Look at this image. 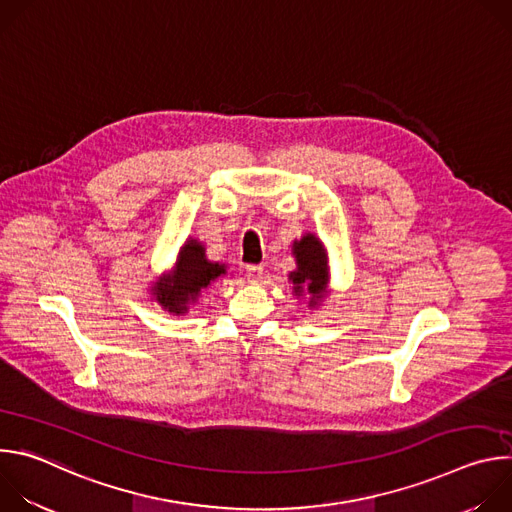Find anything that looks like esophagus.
<instances>
[{"instance_id": "34e87169", "label": "esophagus", "mask_w": 512, "mask_h": 512, "mask_svg": "<svg viewBox=\"0 0 512 512\" xmlns=\"http://www.w3.org/2000/svg\"><path fill=\"white\" fill-rule=\"evenodd\" d=\"M245 275H247V279H249L251 283H257V281L261 279V275H263V267H261V265H249V267L245 269Z\"/></svg>"}]
</instances>
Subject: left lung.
Instances as JSON below:
<instances>
[{
  "label": "left lung",
  "mask_w": 512,
  "mask_h": 512,
  "mask_svg": "<svg viewBox=\"0 0 512 512\" xmlns=\"http://www.w3.org/2000/svg\"><path fill=\"white\" fill-rule=\"evenodd\" d=\"M291 255L296 257V269L287 273L289 283L294 285L291 294L298 300L308 298V308L316 310L328 296V251L314 233H306L300 241L291 243Z\"/></svg>",
  "instance_id": "1"
}]
</instances>
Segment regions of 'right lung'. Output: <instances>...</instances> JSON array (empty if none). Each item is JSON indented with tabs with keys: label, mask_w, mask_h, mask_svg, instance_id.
Returning <instances> with one entry per match:
<instances>
[{
	"label": "right lung",
	"mask_w": 512,
	"mask_h": 512,
	"mask_svg": "<svg viewBox=\"0 0 512 512\" xmlns=\"http://www.w3.org/2000/svg\"><path fill=\"white\" fill-rule=\"evenodd\" d=\"M223 275H227V265L210 261L204 243L188 237L176 255L172 271L152 281L150 291L164 312L184 316L198 302L202 291Z\"/></svg>",
	"instance_id": "right-lung-1"
}]
</instances>
